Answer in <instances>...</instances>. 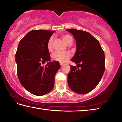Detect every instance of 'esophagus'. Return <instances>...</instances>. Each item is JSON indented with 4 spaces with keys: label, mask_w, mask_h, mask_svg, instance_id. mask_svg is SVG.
<instances>
[{
    "label": "esophagus",
    "mask_w": 122,
    "mask_h": 122,
    "mask_svg": "<svg viewBox=\"0 0 122 122\" xmlns=\"http://www.w3.org/2000/svg\"><path fill=\"white\" fill-rule=\"evenodd\" d=\"M60 66H61V67H62V66H63L64 65V64H63V63H61V62L60 63Z\"/></svg>",
    "instance_id": "34e87169"
}]
</instances>
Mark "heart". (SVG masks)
I'll use <instances>...</instances> for the list:
<instances>
[{"label": "heart", "mask_w": 122, "mask_h": 122, "mask_svg": "<svg viewBox=\"0 0 122 122\" xmlns=\"http://www.w3.org/2000/svg\"><path fill=\"white\" fill-rule=\"evenodd\" d=\"M63 41L67 44L71 40H73L72 37L69 34H65L62 36ZM53 40V37L51 36L49 39L48 43H47V48L48 50L51 51L52 48V42ZM71 57V54L69 51H56L53 54L52 59L54 60L60 62H66Z\"/></svg>", "instance_id": "obj_1"}]
</instances>
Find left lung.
Returning a JSON list of instances; mask_svg holds the SVG:
<instances>
[{"mask_svg":"<svg viewBox=\"0 0 122 122\" xmlns=\"http://www.w3.org/2000/svg\"><path fill=\"white\" fill-rule=\"evenodd\" d=\"M66 30L73 34L76 40V51L71 61L80 67L70 66L68 86L76 93L87 94L98 85L104 74V51L99 41L89 33L76 29Z\"/></svg>","mask_w":122,"mask_h":122,"instance_id":"obj_1","label":"left lung"}]
</instances>
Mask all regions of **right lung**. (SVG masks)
Returning <instances> with one entry per match:
<instances>
[{
  "label": "right lung",
  "mask_w": 122,
  "mask_h": 122,
  "mask_svg": "<svg viewBox=\"0 0 122 122\" xmlns=\"http://www.w3.org/2000/svg\"><path fill=\"white\" fill-rule=\"evenodd\" d=\"M54 32L32 30L18 45L15 54L18 78L23 87L35 95H44L53 89L55 75L60 68L58 61H49L47 43ZM45 61L47 65L41 66Z\"/></svg>",
  "instance_id": "obj_1"
}]
</instances>
